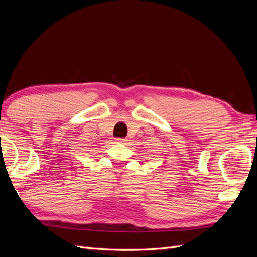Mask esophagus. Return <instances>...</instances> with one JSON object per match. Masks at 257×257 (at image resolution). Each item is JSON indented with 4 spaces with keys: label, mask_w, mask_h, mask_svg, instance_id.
<instances>
[{
    "label": "esophagus",
    "mask_w": 257,
    "mask_h": 257,
    "mask_svg": "<svg viewBox=\"0 0 257 257\" xmlns=\"http://www.w3.org/2000/svg\"><path fill=\"white\" fill-rule=\"evenodd\" d=\"M127 142V138H116L115 139V143H122V144H125Z\"/></svg>",
    "instance_id": "1"
}]
</instances>
